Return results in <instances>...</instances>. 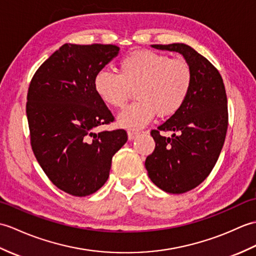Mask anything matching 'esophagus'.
Here are the masks:
<instances>
[{
    "instance_id": "obj_1",
    "label": "esophagus",
    "mask_w": 256,
    "mask_h": 256,
    "mask_svg": "<svg viewBox=\"0 0 256 256\" xmlns=\"http://www.w3.org/2000/svg\"><path fill=\"white\" fill-rule=\"evenodd\" d=\"M139 134L137 132H128V139L129 140H134L136 137H137Z\"/></svg>"
}]
</instances>
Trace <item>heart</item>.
<instances>
[{"instance_id": "heart-1", "label": "heart", "mask_w": 256, "mask_h": 256, "mask_svg": "<svg viewBox=\"0 0 256 256\" xmlns=\"http://www.w3.org/2000/svg\"><path fill=\"white\" fill-rule=\"evenodd\" d=\"M118 72L100 71L94 88L106 105L118 110L126 106L130 90H136L138 100L118 116L119 126L132 130L146 127L156 115L163 118L178 112L192 84V68L185 59L150 50L124 56Z\"/></svg>"}]
</instances>
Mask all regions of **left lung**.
<instances>
[{
	"instance_id": "left-lung-1",
	"label": "left lung",
	"mask_w": 256,
	"mask_h": 256,
	"mask_svg": "<svg viewBox=\"0 0 256 256\" xmlns=\"http://www.w3.org/2000/svg\"><path fill=\"white\" fill-rule=\"evenodd\" d=\"M151 47L180 54L192 71V88L184 105L151 132L156 149L144 163L158 188L183 194L205 180L222 149L228 128L226 88L219 71L188 44ZM160 131H173L174 134L163 138Z\"/></svg>"
}]
</instances>
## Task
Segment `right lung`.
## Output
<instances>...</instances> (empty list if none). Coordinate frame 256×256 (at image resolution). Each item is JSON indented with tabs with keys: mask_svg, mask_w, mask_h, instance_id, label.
Here are the masks:
<instances>
[{
	"mask_svg": "<svg viewBox=\"0 0 256 256\" xmlns=\"http://www.w3.org/2000/svg\"><path fill=\"white\" fill-rule=\"evenodd\" d=\"M115 44H64L39 66L27 94L30 144L39 166L68 194L84 197L103 186L122 129L96 134L114 116L96 94L94 78L117 56Z\"/></svg>",
	"mask_w": 256,
	"mask_h": 256,
	"instance_id": "1",
	"label": "right lung"
}]
</instances>
